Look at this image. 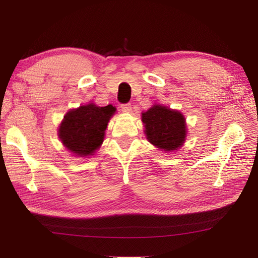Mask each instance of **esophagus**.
<instances>
[{"instance_id": "34e87169", "label": "esophagus", "mask_w": 258, "mask_h": 258, "mask_svg": "<svg viewBox=\"0 0 258 258\" xmlns=\"http://www.w3.org/2000/svg\"><path fill=\"white\" fill-rule=\"evenodd\" d=\"M120 110L124 113H129L131 112V104L130 103H124L120 105Z\"/></svg>"}]
</instances>
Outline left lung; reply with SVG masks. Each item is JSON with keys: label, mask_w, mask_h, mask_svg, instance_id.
Wrapping results in <instances>:
<instances>
[{"label": "left lung", "mask_w": 258, "mask_h": 258, "mask_svg": "<svg viewBox=\"0 0 258 258\" xmlns=\"http://www.w3.org/2000/svg\"><path fill=\"white\" fill-rule=\"evenodd\" d=\"M142 121L148 141L160 150L175 151L185 141V118L177 111L154 105L142 113Z\"/></svg>", "instance_id": "left-lung-1"}]
</instances>
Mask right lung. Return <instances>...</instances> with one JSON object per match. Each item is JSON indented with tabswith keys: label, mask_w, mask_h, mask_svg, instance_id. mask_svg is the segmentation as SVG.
I'll list each match as a JSON object with an SVG mask.
<instances>
[{
	"label": "right lung",
	"mask_w": 258,
	"mask_h": 258,
	"mask_svg": "<svg viewBox=\"0 0 258 258\" xmlns=\"http://www.w3.org/2000/svg\"><path fill=\"white\" fill-rule=\"evenodd\" d=\"M115 107H100L95 104L80 106L64 116L59 128L63 145L77 156H89L102 144L104 131Z\"/></svg>",
	"instance_id": "right-lung-1"
}]
</instances>
